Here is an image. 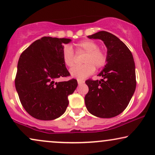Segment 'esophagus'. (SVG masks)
<instances>
[{
  "label": "esophagus",
  "mask_w": 155,
  "mask_h": 155,
  "mask_svg": "<svg viewBox=\"0 0 155 155\" xmlns=\"http://www.w3.org/2000/svg\"><path fill=\"white\" fill-rule=\"evenodd\" d=\"M84 83H85V81H83V80H78V85H83Z\"/></svg>",
  "instance_id": "34e87169"
}]
</instances>
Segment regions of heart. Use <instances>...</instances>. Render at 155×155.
<instances>
[{
  "label": "heart",
  "instance_id": "heart-1",
  "mask_svg": "<svg viewBox=\"0 0 155 155\" xmlns=\"http://www.w3.org/2000/svg\"><path fill=\"white\" fill-rule=\"evenodd\" d=\"M78 51L86 53L83 58L85 64L78 65L70 70L72 78L78 80H83L95 72V67L101 68L106 65L107 54L104 49L99 48L98 44L93 40H84L76 45ZM62 60L66 66L71 68L74 64V50L70 45H64L62 51Z\"/></svg>",
  "mask_w": 155,
  "mask_h": 155
}]
</instances>
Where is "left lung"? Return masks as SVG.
<instances>
[{
  "label": "left lung",
  "instance_id": "left-lung-1",
  "mask_svg": "<svg viewBox=\"0 0 155 155\" xmlns=\"http://www.w3.org/2000/svg\"><path fill=\"white\" fill-rule=\"evenodd\" d=\"M87 37L104 41L108 50L107 63L98 74L103 79L85 81L89 88L85 106L97 117H114L126 109L136 89L133 55L123 41L109 32L101 31Z\"/></svg>",
  "mask_w": 155,
  "mask_h": 155
}]
</instances>
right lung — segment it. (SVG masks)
I'll list each match as a JSON object with an SVG mask.
<instances>
[{
	"instance_id": "add662e5",
	"label": "right lung",
	"mask_w": 155,
	"mask_h": 155,
	"mask_svg": "<svg viewBox=\"0 0 155 155\" xmlns=\"http://www.w3.org/2000/svg\"><path fill=\"white\" fill-rule=\"evenodd\" d=\"M65 38L44 37L32 43L21 54L15 86L26 111L39 120H53L65 112L68 95L78 86L77 80L57 83L70 75L62 60Z\"/></svg>"
}]
</instances>
